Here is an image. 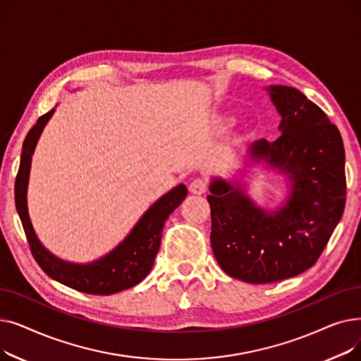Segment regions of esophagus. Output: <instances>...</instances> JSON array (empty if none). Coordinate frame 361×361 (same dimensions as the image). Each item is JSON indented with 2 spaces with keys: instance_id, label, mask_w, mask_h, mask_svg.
Returning <instances> with one entry per match:
<instances>
[{
  "instance_id": "34e87169",
  "label": "esophagus",
  "mask_w": 361,
  "mask_h": 361,
  "mask_svg": "<svg viewBox=\"0 0 361 361\" xmlns=\"http://www.w3.org/2000/svg\"><path fill=\"white\" fill-rule=\"evenodd\" d=\"M207 184L204 180L202 178H196L190 183V187H188V190H190L193 195H203L206 192Z\"/></svg>"
}]
</instances>
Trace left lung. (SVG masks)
<instances>
[{"instance_id":"left-lung-1","label":"left lung","mask_w":361,"mask_h":361,"mask_svg":"<svg viewBox=\"0 0 361 361\" xmlns=\"http://www.w3.org/2000/svg\"><path fill=\"white\" fill-rule=\"evenodd\" d=\"M267 92L281 116V136L253 142L244 166L264 164L286 177V199L274 209L263 207L247 195L243 178L222 177L211 180L207 196L215 259L226 275L250 283L282 281L312 268L344 214L347 193L345 152L336 126L294 87L274 85Z\"/></svg>"}]
</instances>
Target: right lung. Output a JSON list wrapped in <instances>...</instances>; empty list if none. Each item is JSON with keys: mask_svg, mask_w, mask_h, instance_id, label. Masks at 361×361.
<instances>
[{"mask_svg": "<svg viewBox=\"0 0 361 361\" xmlns=\"http://www.w3.org/2000/svg\"><path fill=\"white\" fill-rule=\"evenodd\" d=\"M54 112L55 108L37 118L36 124L29 130L23 142L20 166L14 187L16 209L20 216L32 255L48 276L86 294L109 295L135 287L152 271L159 252L164 224L185 199L187 187L178 184L150 204L126 238L102 257L87 263H74L55 256L37 238L27 209L32 157Z\"/></svg>", "mask_w": 361, "mask_h": 361, "instance_id": "obj_1", "label": "right lung"}]
</instances>
